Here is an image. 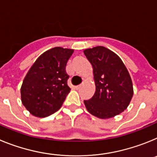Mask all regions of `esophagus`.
<instances>
[{"label": "esophagus", "instance_id": "esophagus-1", "mask_svg": "<svg viewBox=\"0 0 157 157\" xmlns=\"http://www.w3.org/2000/svg\"><path fill=\"white\" fill-rule=\"evenodd\" d=\"M82 87V85H79V86H75V89L76 90H79L80 88Z\"/></svg>", "mask_w": 157, "mask_h": 157}]
</instances>
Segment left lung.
<instances>
[{
    "instance_id": "obj_1",
    "label": "left lung",
    "mask_w": 157,
    "mask_h": 157,
    "mask_svg": "<svg viewBox=\"0 0 157 157\" xmlns=\"http://www.w3.org/2000/svg\"><path fill=\"white\" fill-rule=\"evenodd\" d=\"M93 67L96 91L92 98L84 101L90 114L109 119L127 109L134 94L133 83L120 56L104 46L83 51Z\"/></svg>"
}]
</instances>
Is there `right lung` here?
<instances>
[{
	"mask_svg": "<svg viewBox=\"0 0 157 157\" xmlns=\"http://www.w3.org/2000/svg\"><path fill=\"white\" fill-rule=\"evenodd\" d=\"M74 49L55 47L43 52L28 71L20 89L30 113L44 118L57 112L70 93L65 67Z\"/></svg>",
	"mask_w": 157,
	"mask_h": 157,
	"instance_id": "1",
	"label": "right lung"
}]
</instances>
